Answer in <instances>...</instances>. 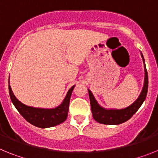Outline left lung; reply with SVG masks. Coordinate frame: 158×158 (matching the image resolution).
I'll return each mask as SVG.
<instances>
[{
    "instance_id": "8db88e82",
    "label": "left lung",
    "mask_w": 158,
    "mask_h": 158,
    "mask_svg": "<svg viewBox=\"0 0 158 158\" xmlns=\"http://www.w3.org/2000/svg\"><path fill=\"white\" fill-rule=\"evenodd\" d=\"M142 57L143 58V62L145 63V60L143 55L142 54ZM148 91V73L145 65V82L144 87L142 89L140 96L135 103L131 104L129 107L121 110H106L100 107L96 100H95L93 93L89 90V99L91 104L92 113L93 117L96 122L106 125H118L126 122L135 115L136 111L139 110V107L144 102L146 97Z\"/></svg>"
}]
</instances>
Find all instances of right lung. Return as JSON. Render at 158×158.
I'll return each instance as SVG.
<instances>
[{
	"label": "right lung",
	"instance_id": "1",
	"mask_svg": "<svg viewBox=\"0 0 158 158\" xmlns=\"http://www.w3.org/2000/svg\"><path fill=\"white\" fill-rule=\"evenodd\" d=\"M74 87L75 85H73L69 89L62 104L54 109H43V108L27 107L20 103L15 97L10 85H8V92L12 104L16 107L19 114L27 122L37 127L47 128L57 126L65 121L69 111V100Z\"/></svg>",
	"mask_w": 158,
	"mask_h": 158
}]
</instances>
